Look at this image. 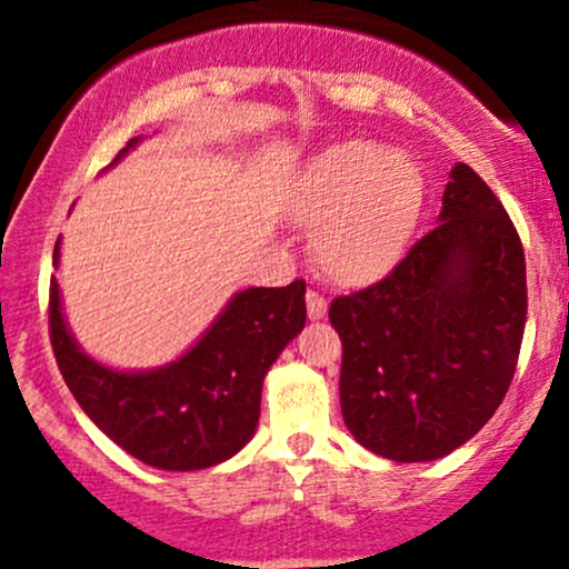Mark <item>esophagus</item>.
Returning a JSON list of instances; mask_svg holds the SVG:
<instances>
[{
    "instance_id": "esophagus-1",
    "label": "esophagus",
    "mask_w": 569,
    "mask_h": 569,
    "mask_svg": "<svg viewBox=\"0 0 569 569\" xmlns=\"http://www.w3.org/2000/svg\"><path fill=\"white\" fill-rule=\"evenodd\" d=\"M306 309H309L311 319H322L325 311H328V301L319 290H309L306 292Z\"/></svg>"
}]
</instances>
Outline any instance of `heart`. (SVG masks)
I'll list each match as a JSON object with an SVG mask.
<instances>
[{
	"instance_id": "b5f03b06",
	"label": "heart",
	"mask_w": 569,
	"mask_h": 569,
	"mask_svg": "<svg viewBox=\"0 0 569 569\" xmlns=\"http://www.w3.org/2000/svg\"><path fill=\"white\" fill-rule=\"evenodd\" d=\"M422 207V174L373 142L330 147L317 158L298 203L319 268L336 282H368L395 263Z\"/></svg>"
}]
</instances>
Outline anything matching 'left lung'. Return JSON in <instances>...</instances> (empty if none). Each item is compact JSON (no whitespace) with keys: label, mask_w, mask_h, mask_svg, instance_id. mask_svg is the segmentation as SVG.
Returning a JSON list of instances; mask_svg holds the SVG:
<instances>
[{"label":"left lung","mask_w":569,"mask_h":569,"mask_svg":"<svg viewBox=\"0 0 569 569\" xmlns=\"http://www.w3.org/2000/svg\"><path fill=\"white\" fill-rule=\"evenodd\" d=\"M341 336V413L373 455L430 462L506 398L527 322V263L500 199L451 169L440 222L392 271L330 303Z\"/></svg>","instance_id":"obj_1"}]
</instances>
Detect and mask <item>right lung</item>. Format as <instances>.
Segmentation results:
<instances>
[{"label":"right lung","mask_w":569,"mask_h":569,"mask_svg":"<svg viewBox=\"0 0 569 569\" xmlns=\"http://www.w3.org/2000/svg\"><path fill=\"white\" fill-rule=\"evenodd\" d=\"M303 296V279L241 290L190 352L144 373H120L80 352L63 322L56 279L48 330L69 392L104 436L152 468L203 470L252 438L268 368L306 325Z\"/></svg>","instance_id":"obj_1"}]
</instances>
